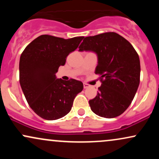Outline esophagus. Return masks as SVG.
<instances>
[{"mask_svg": "<svg viewBox=\"0 0 159 159\" xmlns=\"http://www.w3.org/2000/svg\"><path fill=\"white\" fill-rule=\"evenodd\" d=\"M88 87H89V84H86V83H84V88L87 89V88H88Z\"/></svg>", "mask_w": 159, "mask_h": 159, "instance_id": "esophagus-1", "label": "esophagus"}]
</instances>
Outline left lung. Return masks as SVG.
<instances>
[{
	"label": "left lung",
	"mask_w": 159,
	"mask_h": 159,
	"mask_svg": "<svg viewBox=\"0 0 159 159\" xmlns=\"http://www.w3.org/2000/svg\"><path fill=\"white\" fill-rule=\"evenodd\" d=\"M79 51H91L98 56L95 73L100 75L102 85L89 101L91 110L105 118L120 116L131 105L140 84V59L135 49L122 36L107 32L85 37Z\"/></svg>",
	"instance_id": "8db88e82"
}]
</instances>
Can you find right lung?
I'll use <instances>...</instances> for the list:
<instances>
[{
    "instance_id": "right-lung-1",
    "label": "right lung",
    "mask_w": 159,
    "mask_h": 159,
    "mask_svg": "<svg viewBox=\"0 0 159 159\" xmlns=\"http://www.w3.org/2000/svg\"><path fill=\"white\" fill-rule=\"evenodd\" d=\"M84 36L65 39L41 35L33 40L20 57L19 82L26 100L38 116L60 119L71 111L73 101L84 88L75 79L56 78L60 66L78 48Z\"/></svg>"
}]
</instances>
